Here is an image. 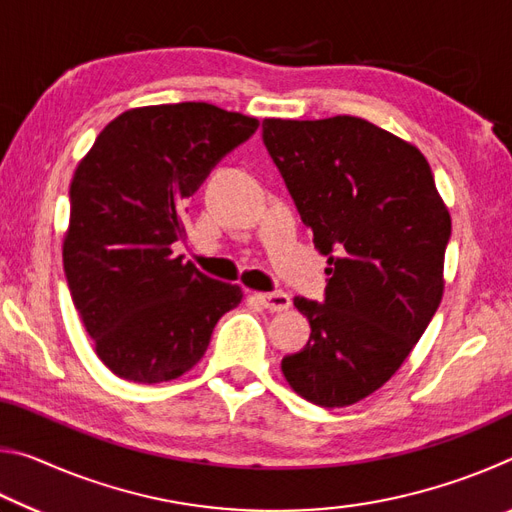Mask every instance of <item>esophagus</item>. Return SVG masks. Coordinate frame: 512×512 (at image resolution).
Listing matches in <instances>:
<instances>
[{
	"label": "esophagus",
	"instance_id": "esophagus-1",
	"mask_svg": "<svg viewBox=\"0 0 512 512\" xmlns=\"http://www.w3.org/2000/svg\"><path fill=\"white\" fill-rule=\"evenodd\" d=\"M253 298L268 311H284L291 307V298L282 291H273V293H253Z\"/></svg>",
	"mask_w": 512,
	"mask_h": 512
}]
</instances>
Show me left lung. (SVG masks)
I'll list each match as a JSON object with an SVG mask.
<instances>
[{"label":"left lung","instance_id":"1","mask_svg":"<svg viewBox=\"0 0 512 512\" xmlns=\"http://www.w3.org/2000/svg\"><path fill=\"white\" fill-rule=\"evenodd\" d=\"M262 128L329 275L325 305L293 300L311 336L282 372L307 402L341 409L384 386L436 314L452 216L418 146L366 119Z\"/></svg>","mask_w":512,"mask_h":512}]
</instances>
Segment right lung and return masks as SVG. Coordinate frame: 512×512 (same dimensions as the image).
Returning a JSON list of instances; mask_svg holds the SVG:
<instances>
[{
    "instance_id": "1",
    "label": "right lung",
    "mask_w": 512,
    "mask_h": 512,
    "mask_svg": "<svg viewBox=\"0 0 512 512\" xmlns=\"http://www.w3.org/2000/svg\"><path fill=\"white\" fill-rule=\"evenodd\" d=\"M255 117L185 101L121 112L69 185L63 266L94 352L112 375L160 384L192 370L244 293L173 255L185 201Z\"/></svg>"
}]
</instances>
